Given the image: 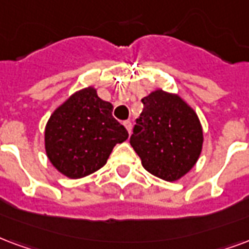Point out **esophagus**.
Wrapping results in <instances>:
<instances>
[{
	"label": "esophagus",
	"instance_id": "obj_1",
	"mask_svg": "<svg viewBox=\"0 0 249 249\" xmlns=\"http://www.w3.org/2000/svg\"><path fill=\"white\" fill-rule=\"evenodd\" d=\"M124 126L126 128V130H128V133H130V132H132V123H130L129 120L124 121Z\"/></svg>",
	"mask_w": 249,
	"mask_h": 249
}]
</instances>
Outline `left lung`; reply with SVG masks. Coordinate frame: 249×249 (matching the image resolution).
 I'll return each mask as SVG.
<instances>
[{
	"label": "left lung",
	"mask_w": 249,
	"mask_h": 249,
	"mask_svg": "<svg viewBox=\"0 0 249 249\" xmlns=\"http://www.w3.org/2000/svg\"><path fill=\"white\" fill-rule=\"evenodd\" d=\"M130 145L142 166L165 181L179 179L199 158L203 132L194 110L179 96L162 89L143 97Z\"/></svg>",
	"instance_id": "8db88e82"
}]
</instances>
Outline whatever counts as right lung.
Masks as SVG:
<instances>
[{
	"label": "right lung",
	"instance_id": "1",
	"mask_svg": "<svg viewBox=\"0 0 249 249\" xmlns=\"http://www.w3.org/2000/svg\"><path fill=\"white\" fill-rule=\"evenodd\" d=\"M113 106L88 87L73 93L46 125L47 157L68 178H82L106 165L116 143L128 132L112 116Z\"/></svg>",
	"mask_w": 249,
	"mask_h": 249
}]
</instances>
